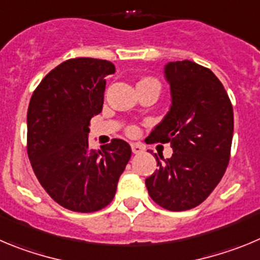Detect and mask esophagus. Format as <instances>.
Masks as SVG:
<instances>
[{"mask_svg":"<svg viewBox=\"0 0 260 260\" xmlns=\"http://www.w3.org/2000/svg\"><path fill=\"white\" fill-rule=\"evenodd\" d=\"M131 147H132V153L133 154H141L144 153V146L140 144H132L131 145Z\"/></svg>","mask_w":260,"mask_h":260,"instance_id":"1","label":"esophagus"}]
</instances>
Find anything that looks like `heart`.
Segmentation results:
<instances>
[{"label": "heart", "mask_w": 260, "mask_h": 260, "mask_svg": "<svg viewBox=\"0 0 260 260\" xmlns=\"http://www.w3.org/2000/svg\"><path fill=\"white\" fill-rule=\"evenodd\" d=\"M144 83H158V81L153 78H142L141 80L139 81V84H144ZM128 132L133 133L135 132V128H129V131H128Z\"/></svg>", "instance_id": "heart-1"}]
</instances>
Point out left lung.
Instances as JSON below:
<instances>
[{
    "label": "left lung",
    "mask_w": 260,
    "mask_h": 260,
    "mask_svg": "<svg viewBox=\"0 0 260 260\" xmlns=\"http://www.w3.org/2000/svg\"><path fill=\"white\" fill-rule=\"evenodd\" d=\"M165 76L171 88L170 111L147 139L170 142L174 154L163 162L154 154L158 170L145 184L163 209L185 211L209 197L225 172L233 107L214 72L191 60L167 63Z\"/></svg>",
    "instance_id": "8db88e82"
}]
</instances>
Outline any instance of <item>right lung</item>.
Listing matches in <instances>:
<instances>
[{
  "instance_id": "right-lung-1",
  "label": "right lung",
  "mask_w": 260,
  "mask_h": 260,
  "mask_svg": "<svg viewBox=\"0 0 260 260\" xmlns=\"http://www.w3.org/2000/svg\"><path fill=\"white\" fill-rule=\"evenodd\" d=\"M109 60L74 58L41 80L27 113V153L41 186L71 211L94 212L113 201L131 146L111 140L89 149L90 119L102 111Z\"/></svg>"
}]
</instances>
